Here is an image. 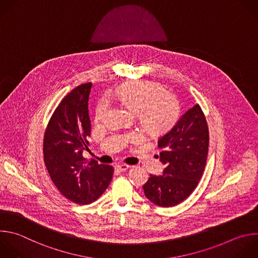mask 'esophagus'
I'll return each mask as SVG.
<instances>
[{
	"label": "esophagus",
	"mask_w": 258,
	"mask_h": 258,
	"mask_svg": "<svg viewBox=\"0 0 258 258\" xmlns=\"http://www.w3.org/2000/svg\"><path fill=\"white\" fill-rule=\"evenodd\" d=\"M116 168H117V170L120 171V172H123V171H126L130 168V166L126 164H118V165H116Z\"/></svg>",
	"instance_id": "esophagus-1"
}]
</instances>
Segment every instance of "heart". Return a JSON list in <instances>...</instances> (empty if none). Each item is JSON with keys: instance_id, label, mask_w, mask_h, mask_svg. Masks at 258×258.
<instances>
[{"instance_id": "obj_1", "label": "heart", "mask_w": 258, "mask_h": 258, "mask_svg": "<svg viewBox=\"0 0 258 258\" xmlns=\"http://www.w3.org/2000/svg\"><path fill=\"white\" fill-rule=\"evenodd\" d=\"M114 98L137 115L143 130L150 135H162L172 127L179 116L177 98L166 86L148 80L128 82L114 92ZM108 100L102 98L95 109V120L100 121L108 110Z\"/></svg>"}]
</instances>
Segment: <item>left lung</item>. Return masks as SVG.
<instances>
[{
  "mask_svg": "<svg viewBox=\"0 0 258 258\" xmlns=\"http://www.w3.org/2000/svg\"><path fill=\"white\" fill-rule=\"evenodd\" d=\"M158 147L164 149L160 161L166 167L162 175H150L143 186L144 192L159 207H173L194 191L207 163L209 130L199 104L183 113L158 140Z\"/></svg>",
  "mask_w": 258,
  "mask_h": 258,
  "instance_id": "left-lung-1",
  "label": "left lung"
}]
</instances>
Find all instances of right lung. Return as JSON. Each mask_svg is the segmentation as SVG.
Masks as SVG:
<instances>
[{"mask_svg": "<svg viewBox=\"0 0 258 258\" xmlns=\"http://www.w3.org/2000/svg\"><path fill=\"white\" fill-rule=\"evenodd\" d=\"M91 83L72 90L54 110L45 131L43 157L51 180L60 194L73 203L87 205L108 187L113 168L86 161L91 123L88 100Z\"/></svg>", "mask_w": 258, "mask_h": 258, "instance_id": "add662e5", "label": "right lung"}]
</instances>
